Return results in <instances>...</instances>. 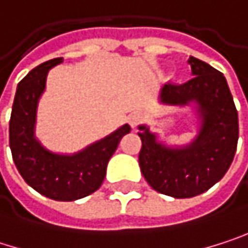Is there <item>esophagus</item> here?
Here are the masks:
<instances>
[{
    "label": "esophagus",
    "mask_w": 248,
    "mask_h": 248,
    "mask_svg": "<svg viewBox=\"0 0 248 248\" xmlns=\"http://www.w3.org/2000/svg\"><path fill=\"white\" fill-rule=\"evenodd\" d=\"M143 121V113L142 112H132L129 116H127V122H129V124L132 126V127H136L138 124H140Z\"/></svg>",
    "instance_id": "34e87169"
}]
</instances>
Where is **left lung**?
<instances>
[{
	"mask_svg": "<svg viewBox=\"0 0 248 248\" xmlns=\"http://www.w3.org/2000/svg\"><path fill=\"white\" fill-rule=\"evenodd\" d=\"M188 63L194 77L184 84L165 83L159 103L194 106L195 138L186 145L168 146L148 124L138 126L140 172L155 191L173 198H191L217 184L234 159L238 140V115L223 73L192 56Z\"/></svg>",
	"mask_w": 248,
	"mask_h": 248,
	"instance_id": "obj_1",
	"label": "left lung"
}]
</instances>
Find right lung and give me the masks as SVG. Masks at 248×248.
<instances>
[{"mask_svg": "<svg viewBox=\"0 0 248 248\" xmlns=\"http://www.w3.org/2000/svg\"><path fill=\"white\" fill-rule=\"evenodd\" d=\"M60 63L62 57L48 60L18 83L10 119V148L18 172L32 189L56 201H76L100 188L108 162L130 126L124 124L75 154L47 149L35 136L37 108L48 70Z\"/></svg>", "mask_w": 248, "mask_h": 248, "instance_id": "1", "label": "right lung"}]
</instances>
